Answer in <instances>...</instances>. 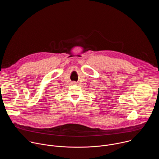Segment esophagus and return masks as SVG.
I'll return each instance as SVG.
<instances>
[{"label": "esophagus", "mask_w": 159, "mask_h": 159, "mask_svg": "<svg viewBox=\"0 0 159 159\" xmlns=\"http://www.w3.org/2000/svg\"><path fill=\"white\" fill-rule=\"evenodd\" d=\"M74 84H76V83H75V82H74Z\"/></svg>", "instance_id": "obj_1"}]
</instances>
